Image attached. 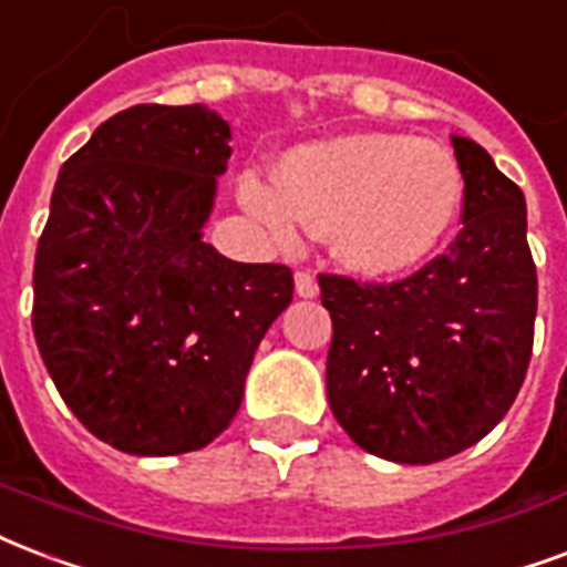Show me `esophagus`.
<instances>
[{
  "instance_id": "obj_1",
  "label": "esophagus",
  "mask_w": 567,
  "mask_h": 567,
  "mask_svg": "<svg viewBox=\"0 0 567 567\" xmlns=\"http://www.w3.org/2000/svg\"><path fill=\"white\" fill-rule=\"evenodd\" d=\"M293 285H297V293H300L302 300H312V297H318V282H315V276L309 274V270H297Z\"/></svg>"
}]
</instances>
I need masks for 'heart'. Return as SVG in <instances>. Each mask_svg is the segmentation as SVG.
I'll return each instance as SVG.
<instances>
[{"instance_id":"1","label":"heart","mask_w":567,"mask_h":567,"mask_svg":"<svg viewBox=\"0 0 567 567\" xmlns=\"http://www.w3.org/2000/svg\"><path fill=\"white\" fill-rule=\"evenodd\" d=\"M244 205L276 235L327 228L341 265L365 276L413 270L461 210V172L446 148L399 133H357L285 154L279 178L246 175Z\"/></svg>"}]
</instances>
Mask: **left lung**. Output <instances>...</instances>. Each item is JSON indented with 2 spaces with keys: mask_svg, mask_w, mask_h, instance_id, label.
<instances>
[{
  "mask_svg": "<svg viewBox=\"0 0 567 567\" xmlns=\"http://www.w3.org/2000/svg\"><path fill=\"white\" fill-rule=\"evenodd\" d=\"M464 228L401 282L318 276L332 318L327 399L348 437L395 464H434L491 434L524 386L538 276L526 198L482 145L452 136Z\"/></svg>",
  "mask_w": 567,
  "mask_h": 567,
  "instance_id": "8db88e82",
  "label": "left lung"
}]
</instances>
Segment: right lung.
<instances>
[{"label": "right lung", "instance_id": "right-lung-1", "mask_svg": "<svg viewBox=\"0 0 567 567\" xmlns=\"http://www.w3.org/2000/svg\"><path fill=\"white\" fill-rule=\"evenodd\" d=\"M228 140L202 103H142L103 121L55 181L34 341L73 416L127 455L219 437L293 297L285 265H240L202 240Z\"/></svg>", "mask_w": 567, "mask_h": 567}]
</instances>
